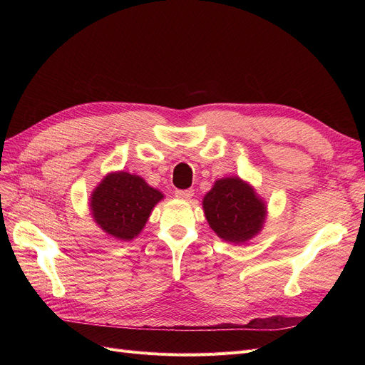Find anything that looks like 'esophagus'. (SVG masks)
Here are the masks:
<instances>
[{"label": "esophagus", "instance_id": "1", "mask_svg": "<svg viewBox=\"0 0 365 365\" xmlns=\"http://www.w3.org/2000/svg\"><path fill=\"white\" fill-rule=\"evenodd\" d=\"M175 196L180 197L182 201H190L193 196V189H187V190H176Z\"/></svg>", "mask_w": 365, "mask_h": 365}]
</instances>
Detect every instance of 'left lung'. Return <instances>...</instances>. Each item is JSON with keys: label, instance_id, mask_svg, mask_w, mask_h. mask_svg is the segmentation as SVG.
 Listing matches in <instances>:
<instances>
[{"label": "left lung", "instance_id": "1", "mask_svg": "<svg viewBox=\"0 0 365 365\" xmlns=\"http://www.w3.org/2000/svg\"><path fill=\"white\" fill-rule=\"evenodd\" d=\"M207 222L216 236L230 244H247L263 230L268 205L254 187L239 176L215 181L202 200Z\"/></svg>", "mask_w": 365, "mask_h": 365}]
</instances>
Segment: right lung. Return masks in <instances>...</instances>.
<instances>
[{
    "mask_svg": "<svg viewBox=\"0 0 365 365\" xmlns=\"http://www.w3.org/2000/svg\"><path fill=\"white\" fill-rule=\"evenodd\" d=\"M164 200L141 176L111 172L97 184L90 196L94 222L117 240L135 239L145 228L153 207Z\"/></svg>",
    "mask_w": 365,
    "mask_h": 365,
    "instance_id": "1",
    "label": "right lung"
}]
</instances>
